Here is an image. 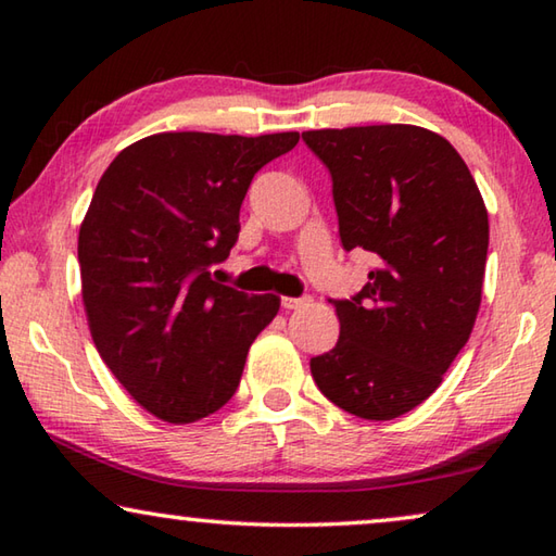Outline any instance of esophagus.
<instances>
[{
    "label": "esophagus",
    "instance_id": "esophagus-1",
    "mask_svg": "<svg viewBox=\"0 0 556 556\" xmlns=\"http://www.w3.org/2000/svg\"><path fill=\"white\" fill-rule=\"evenodd\" d=\"M312 304V296H281V306L285 308H301Z\"/></svg>",
    "mask_w": 556,
    "mask_h": 556
}]
</instances>
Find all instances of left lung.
<instances>
[{
    "mask_svg": "<svg viewBox=\"0 0 556 556\" xmlns=\"http://www.w3.org/2000/svg\"><path fill=\"white\" fill-rule=\"evenodd\" d=\"M333 181L343 250L372 252L351 299H331L341 336L312 357L336 407L394 419L434 392L473 331L488 255V211L458 152L414 125L301 135Z\"/></svg>",
    "mask_w": 556,
    "mask_h": 556,
    "instance_id": "8db88e82",
    "label": "left lung"
}]
</instances>
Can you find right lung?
I'll return each instance as SVG.
<instances>
[{
    "label": "right lung",
    "instance_id": "add662e5",
    "mask_svg": "<svg viewBox=\"0 0 556 556\" xmlns=\"http://www.w3.org/2000/svg\"><path fill=\"white\" fill-rule=\"evenodd\" d=\"M299 131H162L115 156L92 193L78 262L92 341L154 417L191 425L238 390L244 357L279 312L211 277L240 232L252 178Z\"/></svg>",
    "mask_w": 556,
    "mask_h": 556
}]
</instances>
